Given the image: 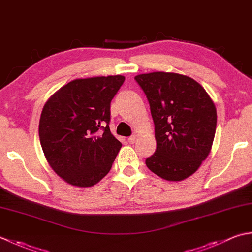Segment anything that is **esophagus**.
<instances>
[{
  "mask_svg": "<svg viewBox=\"0 0 252 252\" xmlns=\"http://www.w3.org/2000/svg\"><path fill=\"white\" fill-rule=\"evenodd\" d=\"M136 138H137L136 135H132V136H130L129 138H127V142H129L130 144H134L136 142Z\"/></svg>",
  "mask_w": 252,
  "mask_h": 252,
  "instance_id": "esophagus-1",
  "label": "esophagus"
}]
</instances>
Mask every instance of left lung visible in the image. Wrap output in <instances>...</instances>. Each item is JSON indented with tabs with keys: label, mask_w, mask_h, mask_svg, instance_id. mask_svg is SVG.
I'll return each instance as SVG.
<instances>
[{
	"label": "left lung",
	"mask_w": 252,
	"mask_h": 252,
	"mask_svg": "<svg viewBox=\"0 0 252 252\" xmlns=\"http://www.w3.org/2000/svg\"><path fill=\"white\" fill-rule=\"evenodd\" d=\"M155 125L157 148L147 168L168 181L189 178L207 158L217 129L210 96L194 79L172 72L138 74Z\"/></svg>",
	"instance_id": "1"
}]
</instances>
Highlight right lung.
<instances>
[{"instance_id":"add662e5","label":"right lung","mask_w":252,"mask_h":252,"mask_svg":"<svg viewBox=\"0 0 252 252\" xmlns=\"http://www.w3.org/2000/svg\"><path fill=\"white\" fill-rule=\"evenodd\" d=\"M123 76L77 79L42 110L39 136L52 169L67 183L89 187L109 172L122 144L111 134L110 103Z\"/></svg>"}]
</instances>
